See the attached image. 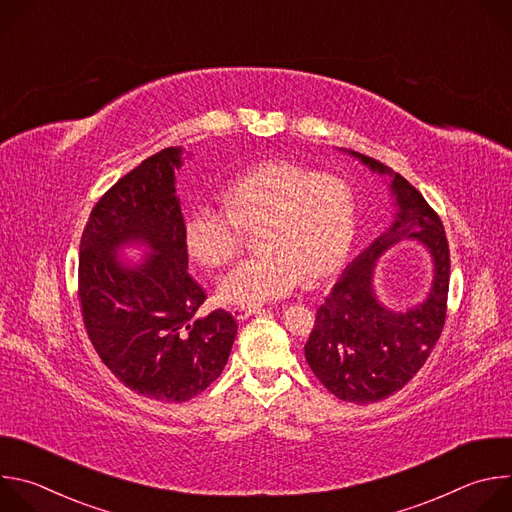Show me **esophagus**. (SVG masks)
Here are the masks:
<instances>
[{"instance_id":"obj_1","label":"esophagus","mask_w":512,"mask_h":512,"mask_svg":"<svg viewBox=\"0 0 512 512\" xmlns=\"http://www.w3.org/2000/svg\"><path fill=\"white\" fill-rule=\"evenodd\" d=\"M261 312H265L261 306H237V308H233L231 310V314L235 316V320H247L249 316H255V314H261Z\"/></svg>"}]
</instances>
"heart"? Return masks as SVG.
<instances>
[{"instance_id": "obj_1", "label": "heart", "mask_w": 512, "mask_h": 512, "mask_svg": "<svg viewBox=\"0 0 512 512\" xmlns=\"http://www.w3.org/2000/svg\"><path fill=\"white\" fill-rule=\"evenodd\" d=\"M225 210L196 206L184 221L192 259L208 269L227 267L255 233L259 251L218 283L229 306L281 300L304 283L330 277L354 235L350 184L294 160H269L231 178L221 190Z\"/></svg>"}]
</instances>
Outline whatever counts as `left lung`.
<instances>
[{
  "label": "left lung",
  "instance_id": "1",
  "mask_svg": "<svg viewBox=\"0 0 512 512\" xmlns=\"http://www.w3.org/2000/svg\"><path fill=\"white\" fill-rule=\"evenodd\" d=\"M375 172L393 176L395 223L364 249L334 283L318 308L304 346L318 381L338 399L369 405L401 391L425 364L446 324L450 289V247L442 218L421 192L381 162L360 156ZM401 238H419L434 259V285L428 300L413 311L381 307L372 289L379 254Z\"/></svg>",
  "mask_w": 512,
  "mask_h": 512
}]
</instances>
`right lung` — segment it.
Instances as JSON below:
<instances>
[{
  "label": "right lung",
  "mask_w": 512,
  "mask_h": 512,
  "mask_svg": "<svg viewBox=\"0 0 512 512\" xmlns=\"http://www.w3.org/2000/svg\"><path fill=\"white\" fill-rule=\"evenodd\" d=\"M180 152L166 148L119 178L93 206L79 253V302L97 354L127 389L168 403L221 377L237 336L225 310L196 316L206 294L188 273ZM131 240L155 251L137 268L114 255Z\"/></svg>",
  "instance_id": "add662e5"
}]
</instances>
